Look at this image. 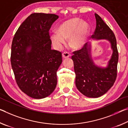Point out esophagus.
<instances>
[{
  "mask_svg": "<svg viewBox=\"0 0 128 128\" xmlns=\"http://www.w3.org/2000/svg\"><path fill=\"white\" fill-rule=\"evenodd\" d=\"M62 58H69L70 56V54L67 52H64L62 54Z\"/></svg>",
  "mask_w": 128,
  "mask_h": 128,
  "instance_id": "obj_1",
  "label": "esophagus"
}]
</instances>
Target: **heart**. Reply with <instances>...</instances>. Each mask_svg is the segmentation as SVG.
I'll return each instance as SVG.
<instances>
[{
	"instance_id": "1",
	"label": "heart",
	"mask_w": 128,
	"mask_h": 128,
	"mask_svg": "<svg viewBox=\"0 0 128 128\" xmlns=\"http://www.w3.org/2000/svg\"><path fill=\"white\" fill-rule=\"evenodd\" d=\"M90 28L88 24L78 18H72L60 24L57 32L52 34L50 38L58 48H61L69 38V44L74 49L82 48L86 44L90 35Z\"/></svg>"
}]
</instances>
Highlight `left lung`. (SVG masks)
<instances>
[{"label":"left lung","instance_id":"obj_1","mask_svg":"<svg viewBox=\"0 0 128 128\" xmlns=\"http://www.w3.org/2000/svg\"><path fill=\"white\" fill-rule=\"evenodd\" d=\"M96 27L92 39L106 40L112 50L110 59L106 67L99 66L93 62L91 54V42L86 43L82 49L73 52L76 86L88 97L97 98L106 93L113 86L117 77L118 53L114 34L100 16L95 13Z\"/></svg>","mask_w":128,"mask_h":128}]
</instances>
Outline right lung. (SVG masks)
<instances>
[{
  "label": "right lung",
  "instance_id": "obj_1",
  "mask_svg": "<svg viewBox=\"0 0 128 128\" xmlns=\"http://www.w3.org/2000/svg\"><path fill=\"white\" fill-rule=\"evenodd\" d=\"M58 16L34 13L22 23L13 38L11 62L22 92L35 99L45 98L57 85L61 52L51 49L49 30Z\"/></svg>",
  "mask_w": 128,
  "mask_h": 128
}]
</instances>
